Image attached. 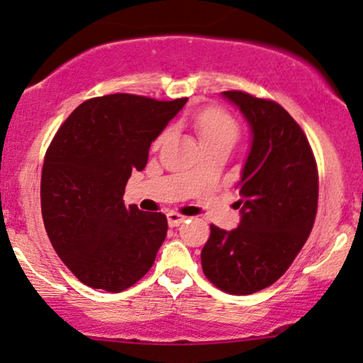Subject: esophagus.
I'll return each instance as SVG.
<instances>
[{"label":"esophagus","mask_w":363,"mask_h":363,"mask_svg":"<svg viewBox=\"0 0 363 363\" xmlns=\"http://www.w3.org/2000/svg\"><path fill=\"white\" fill-rule=\"evenodd\" d=\"M186 220H187V216H184L181 213H177V212L167 213V223H169V226H179Z\"/></svg>","instance_id":"esophagus-1"}]
</instances>
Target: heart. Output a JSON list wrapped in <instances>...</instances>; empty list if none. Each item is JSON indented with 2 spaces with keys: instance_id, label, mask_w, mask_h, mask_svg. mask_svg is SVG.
Instances as JSON below:
<instances>
[{
  "instance_id": "heart-1",
  "label": "heart",
  "mask_w": 363,
  "mask_h": 363,
  "mask_svg": "<svg viewBox=\"0 0 363 363\" xmlns=\"http://www.w3.org/2000/svg\"><path fill=\"white\" fill-rule=\"evenodd\" d=\"M194 125L199 132V137L202 140L203 147H216V145H233L240 135V127L233 117L223 109L218 107H208L194 117ZM169 133L166 130L156 138L155 147H160L164 142V138Z\"/></svg>"
}]
</instances>
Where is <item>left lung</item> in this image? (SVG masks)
Segmentation results:
<instances>
[{
    "label": "left lung",
    "mask_w": 363,
    "mask_h": 363,
    "mask_svg": "<svg viewBox=\"0 0 363 363\" xmlns=\"http://www.w3.org/2000/svg\"><path fill=\"white\" fill-rule=\"evenodd\" d=\"M223 97L251 128L241 171V221L210 225L200 259L205 277L231 295H251L282 277L311 233L318 210V169L306 135L282 106L242 91Z\"/></svg>",
    "instance_id": "1"
}]
</instances>
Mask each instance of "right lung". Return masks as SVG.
<instances>
[{"label":"right lung","mask_w":363,"mask_h":363,"mask_svg":"<svg viewBox=\"0 0 363 363\" xmlns=\"http://www.w3.org/2000/svg\"><path fill=\"white\" fill-rule=\"evenodd\" d=\"M187 97H94L78 106L45 153L40 181L43 225L53 250L79 282L118 291L138 282L163 245L167 220L125 207L132 171L147 166L151 142Z\"/></svg>","instance_id":"right-lung-1"}]
</instances>
